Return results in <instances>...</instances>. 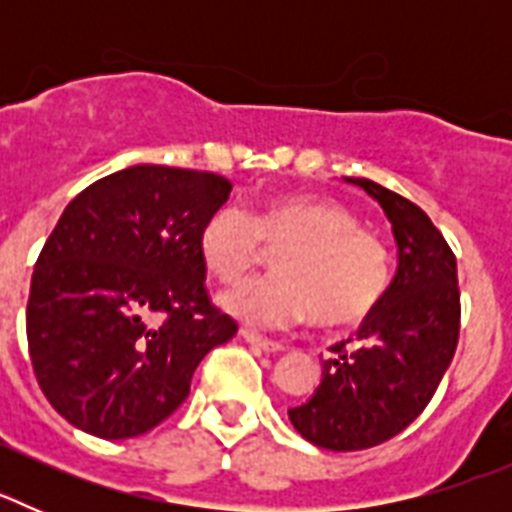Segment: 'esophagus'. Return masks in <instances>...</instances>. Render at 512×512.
<instances>
[{"mask_svg":"<svg viewBox=\"0 0 512 512\" xmlns=\"http://www.w3.org/2000/svg\"><path fill=\"white\" fill-rule=\"evenodd\" d=\"M241 338L248 343V346L256 348V351H264V354H277V351H282V343L256 336L253 330H241Z\"/></svg>","mask_w":512,"mask_h":512,"instance_id":"obj_1","label":"esophagus"}]
</instances>
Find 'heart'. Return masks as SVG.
Listing matches in <instances>:
<instances>
[{"mask_svg":"<svg viewBox=\"0 0 512 512\" xmlns=\"http://www.w3.org/2000/svg\"><path fill=\"white\" fill-rule=\"evenodd\" d=\"M271 279L246 282L220 297L230 318L251 328L356 323L374 310L387 287V251L364 233L354 212L318 197H274L251 217L233 205L217 207L202 223L197 251L217 282L235 284L264 259Z\"/></svg>","mask_w":512,"mask_h":512,"instance_id":"obj_1","label":"heart"}]
</instances>
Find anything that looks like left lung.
<instances>
[{
  "mask_svg": "<svg viewBox=\"0 0 512 512\" xmlns=\"http://www.w3.org/2000/svg\"><path fill=\"white\" fill-rule=\"evenodd\" d=\"M384 210L397 269L351 351L336 343L320 384L289 420L302 438L330 451H361L390 441L425 410L459 341L456 259L431 217L372 179L343 176Z\"/></svg>",
  "mask_w": 512,
  "mask_h": 512,
  "instance_id": "left-lung-1",
  "label": "left lung"
}]
</instances>
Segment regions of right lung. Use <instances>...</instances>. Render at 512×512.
Here are the masks:
<instances>
[{
  "label": "right lung",
  "instance_id": "obj_1",
  "mask_svg": "<svg viewBox=\"0 0 512 512\" xmlns=\"http://www.w3.org/2000/svg\"><path fill=\"white\" fill-rule=\"evenodd\" d=\"M233 184L210 171L140 164L76 194L38 256L27 346L58 415L99 438L169 418L194 369L235 336L210 305L197 235Z\"/></svg>",
  "mask_w": 512,
  "mask_h": 512
}]
</instances>
